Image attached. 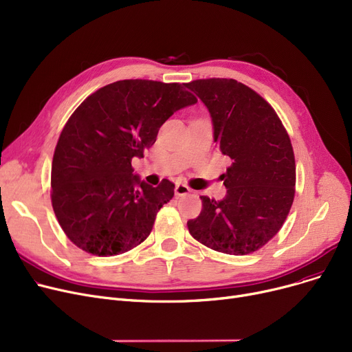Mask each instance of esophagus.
I'll use <instances>...</instances> for the list:
<instances>
[{
	"instance_id": "34e87169",
	"label": "esophagus",
	"mask_w": 352,
	"mask_h": 352,
	"mask_svg": "<svg viewBox=\"0 0 352 352\" xmlns=\"http://www.w3.org/2000/svg\"><path fill=\"white\" fill-rule=\"evenodd\" d=\"M190 191H191V188H190L188 186H186V184H177V186H175V195H178V197L186 195V194H188Z\"/></svg>"
}]
</instances>
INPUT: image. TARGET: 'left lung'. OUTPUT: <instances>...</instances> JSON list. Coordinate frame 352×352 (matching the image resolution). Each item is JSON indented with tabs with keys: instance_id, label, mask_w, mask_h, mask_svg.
<instances>
[{
	"instance_id": "left-lung-1",
	"label": "left lung",
	"mask_w": 352,
	"mask_h": 352,
	"mask_svg": "<svg viewBox=\"0 0 352 352\" xmlns=\"http://www.w3.org/2000/svg\"><path fill=\"white\" fill-rule=\"evenodd\" d=\"M184 86L206 104L214 142L232 160L221 175L226 197H200L203 210L187 221L190 234L221 253H253L280 230L294 203L296 168L289 135L272 106L234 79Z\"/></svg>"
}]
</instances>
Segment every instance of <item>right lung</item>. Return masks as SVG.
Masks as SVG:
<instances>
[{"label": "right lung", "instance_id": "add662e5", "mask_svg": "<svg viewBox=\"0 0 352 352\" xmlns=\"http://www.w3.org/2000/svg\"><path fill=\"white\" fill-rule=\"evenodd\" d=\"M194 103L179 83L131 79L96 90L73 112L54 151L52 204L76 246L106 257L149 236L174 184H146L133 174L132 158H144L164 122Z\"/></svg>", "mask_w": 352, "mask_h": 352}]
</instances>
